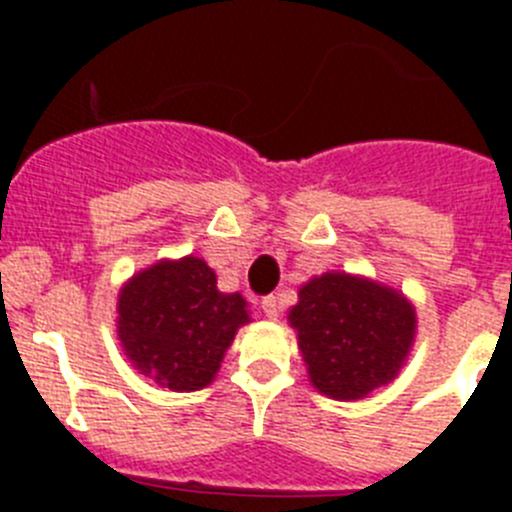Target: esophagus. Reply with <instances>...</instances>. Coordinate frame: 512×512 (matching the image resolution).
<instances>
[{"label":"esophagus","instance_id":"esophagus-1","mask_svg":"<svg viewBox=\"0 0 512 512\" xmlns=\"http://www.w3.org/2000/svg\"><path fill=\"white\" fill-rule=\"evenodd\" d=\"M261 310H264V315L269 320H277L279 318V300L274 295H269V297H264V300H261Z\"/></svg>","mask_w":512,"mask_h":512}]
</instances>
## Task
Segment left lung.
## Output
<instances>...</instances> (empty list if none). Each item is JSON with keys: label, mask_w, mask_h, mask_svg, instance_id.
<instances>
[{"label": "left lung", "mask_w": 512, "mask_h": 512, "mask_svg": "<svg viewBox=\"0 0 512 512\" xmlns=\"http://www.w3.org/2000/svg\"><path fill=\"white\" fill-rule=\"evenodd\" d=\"M415 323L402 292L346 271L312 277L289 310L312 387L333 400H361L392 382L413 348Z\"/></svg>", "instance_id": "1"}]
</instances>
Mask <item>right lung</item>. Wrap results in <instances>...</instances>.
Instances as JSON below:
<instances>
[{"label":"right lung","mask_w":512,"mask_h":512,"mask_svg":"<svg viewBox=\"0 0 512 512\" xmlns=\"http://www.w3.org/2000/svg\"><path fill=\"white\" fill-rule=\"evenodd\" d=\"M246 323L248 302L238 292H220L215 271L197 256L138 271L117 300L125 356L140 374L174 392L207 387Z\"/></svg>","instance_id":"right-lung-1"}]
</instances>
